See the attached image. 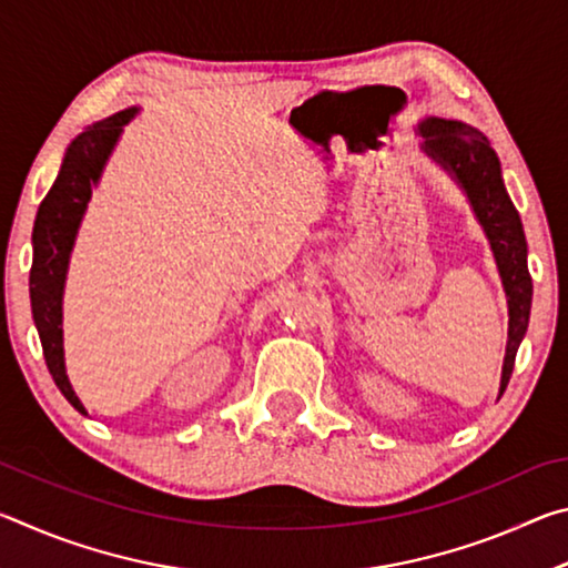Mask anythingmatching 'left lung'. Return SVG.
Instances as JSON below:
<instances>
[{
  "label": "left lung",
  "instance_id": "1",
  "mask_svg": "<svg viewBox=\"0 0 568 568\" xmlns=\"http://www.w3.org/2000/svg\"><path fill=\"white\" fill-rule=\"evenodd\" d=\"M416 134L420 138V150L464 190L468 205L474 210L478 225L484 227L488 245H491L498 275H501L508 303V341L501 386H498V398H501L514 373L518 345H521L528 328L534 295L521 217H518L506 192L501 162H498V155L484 132L458 120L426 118L418 122Z\"/></svg>",
  "mask_w": 568,
  "mask_h": 568
}]
</instances>
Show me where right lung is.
<instances>
[{"instance_id": "add662e5", "label": "right lung", "mask_w": 568, "mask_h": 568, "mask_svg": "<svg viewBox=\"0 0 568 568\" xmlns=\"http://www.w3.org/2000/svg\"><path fill=\"white\" fill-rule=\"evenodd\" d=\"M140 108L114 112L110 118L92 122L84 132L70 142L60 175L47 192L40 210H37L32 230V271H30V301L32 318L40 333L47 368H50L57 388L72 406L88 416V408L77 398L64 368V338H62V297L67 271L82 217L88 213L92 190L104 172V165L118 148L124 124L134 120Z\"/></svg>"}]
</instances>
